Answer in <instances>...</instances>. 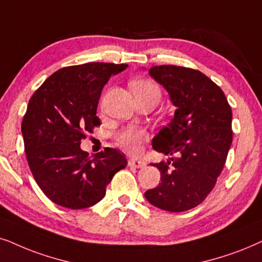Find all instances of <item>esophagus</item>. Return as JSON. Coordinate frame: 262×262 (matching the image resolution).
Returning a JSON list of instances; mask_svg holds the SVG:
<instances>
[{
  "instance_id": "esophagus-1",
  "label": "esophagus",
  "mask_w": 262,
  "mask_h": 262,
  "mask_svg": "<svg viewBox=\"0 0 262 262\" xmlns=\"http://www.w3.org/2000/svg\"><path fill=\"white\" fill-rule=\"evenodd\" d=\"M128 165L132 167H137V169H141V167L145 166V163L142 160H138V159H129Z\"/></svg>"
}]
</instances>
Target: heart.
<instances>
[{
	"label": "heart",
	"instance_id": "1",
	"mask_svg": "<svg viewBox=\"0 0 262 262\" xmlns=\"http://www.w3.org/2000/svg\"><path fill=\"white\" fill-rule=\"evenodd\" d=\"M132 90H133L135 97H155L158 102L160 100V97H162L160 87L152 80H138V81L132 83ZM146 139H147L146 130L132 127L121 132L116 137V142L123 151L135 155V153L139 152L141 144Z\"/></svg>",
	"mask_w": 262,
	"mask_h": 262
}]
</instances>
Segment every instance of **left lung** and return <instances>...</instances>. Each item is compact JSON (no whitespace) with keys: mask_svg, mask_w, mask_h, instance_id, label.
Instances as JSON below:
<instances>
[{"mask_svg":"<svg viewBox=\"0 0 262 262\" xmlns=\"http://www.w3.org/2000/svg\"><path fill=\"white\" fill-rule=\"evenodd\" d=\"M148 73L177 109L152 140L153 149L172 157L153 164L162 182L145 196L160 210L188 211L206 199L225 165L232 142L231 106L221 87L196 69L163 64Z\"/></svg>","mask_w":262,"mask_h":262,"instance_id":"left-lung-1","label":"left lung"}]
</instances>
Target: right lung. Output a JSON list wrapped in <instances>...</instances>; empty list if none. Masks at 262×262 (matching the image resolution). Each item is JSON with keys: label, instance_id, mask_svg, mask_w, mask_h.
<instances>
[{"label": "right lung", "instance_id": "right-lung-1", "mask_svg": "<svg viewBox=\"0 0 262 262\" xmlns=\"http://www.w3.org/2000/svg\"><path fill=\"white\" fill-rule=\"evenodd\" d=\"M127 64L91 62L55 72L31 97L21 123L26 158L43 193L62 207L80 210L105 195L123 153L107 147L91 158L80 148L100 125L97 106L110 76Z\"/></svg>", "mask_w": 262, "mask_h": 262}]
</instances>
